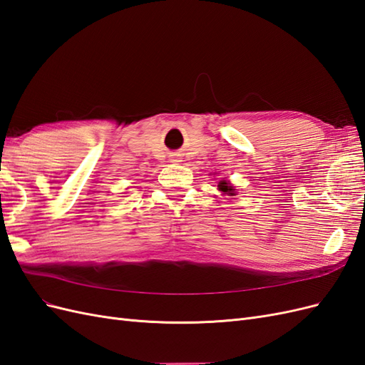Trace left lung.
I'll return each mask as SVG.
<instances>
[{
	"label": "left lung",
	"mask_w": 365,
	"mask_h": 365,
	"mask_svg": "<svg viewBox=\"0 0 365 365\" xmlns=\"http://www.w3.org/2000/svg\"><path fill=\"white\" fill-rule=\"evenodd\" d=\"M217 189H219V192H222L224 195H228V196L236 195V189L227 180H220L219 184H217Z\"/></svg>",
	"instance_id": "obj_1"
}]
</instances>
